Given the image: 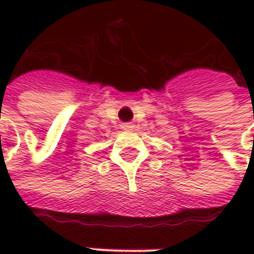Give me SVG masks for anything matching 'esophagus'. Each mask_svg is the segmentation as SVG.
Instances as JSON below:
<instances>
[{"mask_svg":"<svg viewBox=\"0 0 254 254\" xmlns=\"http://www.w3.org/2000/svg\"><path fill=\"white\" fill-rule=\"evenodd\" d=\"M133 124H130V122H127V124H122V129L124 130H133Z\"/></svg>","mask_w":254,"mask_h":254,"instance_id":"esophagus-1","label":"esophagus"}]
</instances>
